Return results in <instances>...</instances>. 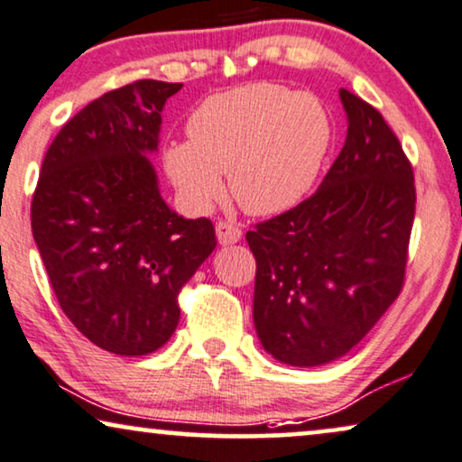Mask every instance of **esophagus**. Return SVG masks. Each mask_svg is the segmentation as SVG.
Returning a JSON list of instances; mask_svg holds the SVG:
<instances>
[{
	"mask_svg": "<svg viewBox=\"0 0 462 462\" xmlns=\"http://www.w3.org/2000/svg\"><path fill=\"white\" fill-rule=\"evenodd\" d=\"M215 235H217L219 245H235L241 241L243 230L236 224H232V221H219L215 226Z\"/></svg>",
	"mask_w": 462,
	"mask_h": 462,
	"instance_id": "esophagus-1",
	"label": "esophagus"
}]
</instances>
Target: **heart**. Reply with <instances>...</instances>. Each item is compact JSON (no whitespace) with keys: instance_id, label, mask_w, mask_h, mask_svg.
<instances>
[{"instance_id":"b5f03b06","label":"heart","mask_w":462,"mask_h":462,"mask_svg":"<svg viewBox=\"0 0 462 462\" xmlns=\"http://www.w3.org/2000/svg\"><path fill=\"white\" fill-rule=\"evenodd\" d=\"M189 139L171 141L162 164L181 199L208 211L224 199V175L238 205L281 215L300 205L328 160L334 125L315 95L257 82L207 97L188 120Z\"/></svg>"}]
</instances>
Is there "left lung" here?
I'll use <instances>...</instances> for the list:
<instances>
[{"label": "left lung", "instance_id": "left-lung-1", "mask_svg": "<svg viewBox=\"0 0 462 462\" xmlns=\"http://www.w3.org/2000/svg\"><path fill=\"white\" fill-rule=\"evenodd\" d=\"M348 131L315 194L247 232L254 323L281 364L315 367L364 340L402 291L414 224L411 167L378 109L340 88Z\"/></svg>", "mask_w": 462, "mask_h": 462}]
</instances>
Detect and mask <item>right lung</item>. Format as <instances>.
I'll return each instance as SVG.
<instances>
[{"instance_id":"add662e5","label":"right lung","mask_w":462,"mask_h":462,"mask_svg":"<svg viewBox=\"0 0 462 462\" xmlns=\"http://www.w3.org/2000/svg\"><path fill=\"white\" fill-rule=\"evenodd\" d=\"M183 84L139 79L88 103L48 147L31 230L60 309L98 348L139 356L169 342L177 295L213 254L211 219L177 215L150 162Z\"/></svg>"}]
</instances>
